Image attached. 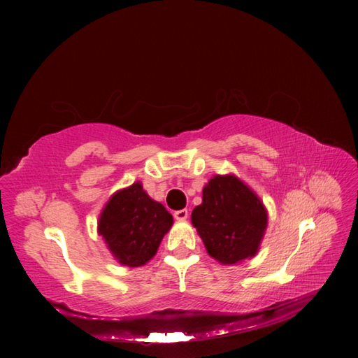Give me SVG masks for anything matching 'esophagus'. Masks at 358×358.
<instances>
[{
    "label": "esophagus",
    "instance_id": "1",
    "mask_svg": "<svg viewBox=\"0 0 358 358\" xmlns=\"http://www.w3.org/2000/svg\"><path fill=\"white\" fill-rule=\"evenodd\" d=\"M173 217H175V220H178V222H185V220L189 217V212H187V209L175 210L173 212Z\"/></svg>",
    "mask_w": 358,
    "mask_h": 358
}]
</instances>
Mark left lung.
<instances>
[{"label": "left lung", "mask_w": 358, "mask_h": 358, "mask_svg": "<svg viewBox=\"0 0 358 358\" xmlns=\"http://www.w3.org/2000/svg\"><path fill=\"white\" fill-rule=\"evenodd\" d=\"M191 220L208 254L222 264H235L258 252L268 210L235 175H215L203 187V201Z\"/></svg>", "instance_id": "8db88e82"}]
</instances>
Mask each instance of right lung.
<instances>
[{
    "mask_svg": "<svg viewBox=\"0 0 358 358\" xmlns=\"http://www.w3.org/2000/svg\"><path fill=\"white\" fill-rule=\"evenodd\" d=\"M173 218L140 181L113 194L98 220V234L121 264L138 268L157 254Z\"/></svg>",
    "mask_w": 358,
    "mask_h": 358,
    "instance_id": "obj_1",
    "label": "right lung"
}]
</instances>
